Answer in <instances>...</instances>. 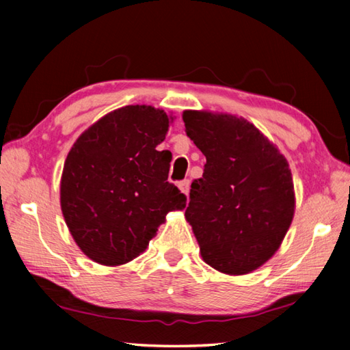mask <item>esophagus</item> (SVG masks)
Wrapping results in <instances>:
<instances>
[{"label": "esophagus", "mask_w": 350, "mask_h": 350, "mask_svg": "<svg viewBox=\"0 0 350 350\" xmlns=\"http://www.w3.org/2000/svg\"><path fill=\"white\" fill-rule=\"evenodd\" d=\"M179 189H180L183 194H187V196H188V193H189V180L185 179V180L179 182Z\"/></svg>", "instance_id": "esophagus-1"}]
</instances>
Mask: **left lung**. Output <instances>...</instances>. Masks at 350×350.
<instances>
[{
  "mask_svg": "<svg viewBox=\"0 0 350 350\" xmlns=\"http://www.w3.org/2000/svg\"><path fill=\"white\" fill-rule=\"evenodd\" d=\"M182 118L206 159L185 210L200 254L222 273H250L273 256L292 224L288 163L245 118L208 111H183Z\"/></svg>",
  "mask_w": 350,
  "mask_h": 350,
  "instance_id": "8db88e82",
  "label": "left lung"
}]
</instances>
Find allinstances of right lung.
Segmentation results:
<instances>
[{"label":"right lung","mask_w":350,"mask_h":350,"mask_svg":"<svg viewBox=\"0 0 350 350\" xmlns=\"http://www.w3.org/2000/svg\"><path fill=\"white\" fill-rule=\"evenodd\" d=\"M173 118L162 109L129 105L83 133L64 162L60 202L77 245L103 265L137 258L168 211L187 196L168 182L173 156L156 150Z\"/></svg>","instance_id":"obj_1"}]
</instances>
